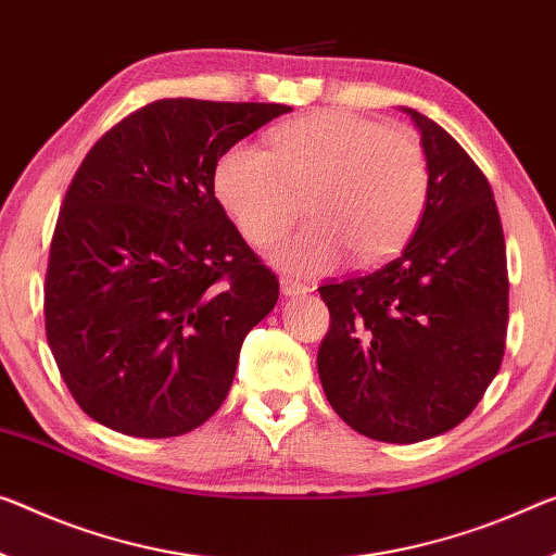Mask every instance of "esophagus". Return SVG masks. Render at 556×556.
Masks as SVG:
<instances>
[{"mask_svg": "<svg viewBox=\"0 0 556 556\" xmlns=\"http://www.w3.org/2000/svg\"><path fill=\"white\" fill-rule=\"evenodd\" d=\"M305 283H301V280H293V278H280V293L283 295H305L307 293Z\"/></svg>", "mask_w": 556, "mask_h": 556, "instance_id": "obj_1", "label": "esophagus"}]
</instances>
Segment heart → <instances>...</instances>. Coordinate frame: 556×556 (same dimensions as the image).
Wrapping results in <instances>:
<instances>
[{
	"label": "heart",
	"mask_w": 556,
	"mask_h": 556,
	"mask_svg": "<svg viewBox=\"0 0 556 556\" xmlns=\"http://www.w3.org/2000/svg\"><path fill=\"white\" fill-rule=\"evenodd\" d=\"M307 197L315 224L295 230L273 261L298 276L382 261L405 243L427 201L425 153L413 136L370 118L323 111L286 124L273 153L236 143L216 166V193L243 236L268 245L293 224Z\"/></svg>",
	"instance_id": "obj_1"
}]
</instances>
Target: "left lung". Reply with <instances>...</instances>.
I'll list each match as a JSON object with an SVG mask.
<instances>
[{
	"mask_svg": "<svg viewBox=\"0 0 556 556\" xmlns=\"http://www.w3.org/2000/svg\"><path fill=\"white\" fill-rule=\"evenodd\" d=\"M427 201L397 258L318 288L330 328L318 350L328 403L365 438L409 445L452 430L505 355L507 251L490 184L420 111Z\"/></svg>",
	"mask_w": 556,
	"mask_h": 556,
	"instance_id": "obj_1",
	"label": "left lung"
}]
</instances>
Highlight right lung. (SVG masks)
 <instances>
[{"label": "right lung", "mask_w": 556, "mask_h": 556, "mask_svg": "<svg viewBox=\"0 0 556 556\" xmlns=\"http://www.w3.org/2000/svg\"><path fill=\"white\" fill-rule=\"evenodd\" d=\"M288 111L159 99L81 161L51 238L45 320L91 420L176 438L224 405L278 280L228 220L213 178L230 147Z\"/></svg>", "instance_id": "right-lung-1"}]
</instances>
